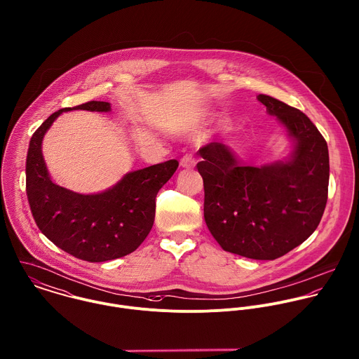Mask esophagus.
<instances>
[{
	"label": "esophagus",
	"mask_w": 359,
	"mask_h": 359,
	"mask_svg": "<svg viewBox=\"0 0 359 359\" xmlns=\"http://www.w3.org/2000/svg\"><path fill=\"white\" fill-rule=\"evenodd\" d=\"M180 166H182V168H186V169L194 168V166H196V158H194L191 154H186V155L180 159Z\"/></svg>",
	"instance_id": "obj_1"
}]
</instances>
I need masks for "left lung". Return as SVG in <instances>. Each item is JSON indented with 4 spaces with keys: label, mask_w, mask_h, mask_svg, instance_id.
Returning <instances> with one entry per match:
<instances>
[{
    "label": "left lung",
    "mask_w": 359,
    "mask_h": 359,
    "mask_svg": "<svg viewBox=\"0 0 359 359\" xmlns=\"http://www.w3.org/2000/svg\"><path fill=\"white\" fill-rule=\"evenodd\" d=\"M266 112L292 142L283 161L251 166L222 143L207 144L197 163L204 180V217L219 245L251 259L271 261L304 243L327 201L329 149L299 109L259 94Z\"/></svg>",
    "instance_id": "obj_1"
}]
</instances>
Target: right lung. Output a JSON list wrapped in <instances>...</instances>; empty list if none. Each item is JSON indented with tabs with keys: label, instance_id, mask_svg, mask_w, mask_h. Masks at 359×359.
Returning a JSON list of instances; mask_svg holds the SVG:
<instances>
[{
	"label": "right lung",
	"instance_id": "add662e5",
	"mask_svg": "<svg viewBox=\"0 0 359 359\" xmlns=\"http://www.w3.org/2000/svg\"><path fill=\"white\" fill-rule=\"evenodd\" d=\"M83 109L109 112L111 104L90 101L54 112L34 132L26 158V193L41 233L57 247L87 262L125 257L143 243L155 217L159 189L173 176L179 162L170 159L126 173L112 187L80 194L53 182L41 144L62 112Z\"/></svg>",
	"mask_w": 359,
	"mask_h": 359
}]
</instances>
